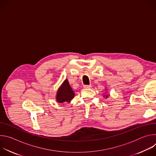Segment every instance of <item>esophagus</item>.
Returning <instances> with one entry per match:
<instances>
[{
    "instance_id": "1",
    "label": "esophagus",
    "mask_w": 156,
    "mask_h": 156,
    "mask_svg": "<svg viewBox=\"0 0 156 156\" xmlns=\"http://www.w3.org/2000/svg\"><path fill=\"white\" fill-rule=\"evenodd\" d=\"M84 88H86V89H87V88H91V85H84L83 86Z\"/></svg>"
}]
</instances>
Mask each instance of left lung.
Masks as SVG:
<instances>
[{"instance_id": "left-lung-1", "label": "left lung", "mask_w": 156, "mask_h": 156, "mask_svg": "<svg viewBox=\"0 0 156 156\" xmlns=\"http://www.w3.org/2000/svg\"><path fill=\"white\" fill-rule=\"evenodd\" d=\"M108 95H109V94L108 93V92H107V90L106 89V90H105V94L103 95V97H104V98H105V99H107V97L108 96Z\"/></svg>"}]
</instances>
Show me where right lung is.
Returning a JSON list of instances; mask_svg holds the SVG:
<instances>
[{
  "instance_id": "right-lung-1",
  "label": "right lung",
  "mask_w": 156,
  "mask_h": 156,
  "mask_svg": "<svg viewBox=\"0 0 156 156\" xmlns=\"http://www.w3.org/2000/svg\"><path fill=\"white\" fill-rule=\"evenodd\" d=\"M75 94L69 84L67 79H65L60 85L55 96L57 102L60 104L70 102L74 98Z\"/></svg>"
}]
</instances>
